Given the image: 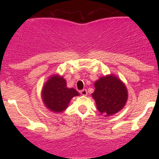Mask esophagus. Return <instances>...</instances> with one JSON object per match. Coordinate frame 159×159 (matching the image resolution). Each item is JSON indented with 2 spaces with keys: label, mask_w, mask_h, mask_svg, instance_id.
<instances>
[{
  "label": "esophagus",
  "mask_w": 159,
  "mask_h": 159,
  "mask_svg": "<svg viewBox=\"0 0 159 159\" xmlns=\"http://www.w3.org/2000/svg\"><path fill=\"white\" fill-rule=\"evenodd\" d=\"M80 93H81V94L82 95V96H87V90H85V89L81 90V92Z\"/></svg>",
  "instance_id": "1"
}]
</instances>
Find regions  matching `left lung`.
Listing matches in <instances>:
<instances>
[{
	"mask_svg": "<svg viewBox=\"0 0 159 159\" xmlns=\"http://www.w3.org/2000/svg\"><path fill=\"white\" fill-rule=\"evenodd\" d=\"M92 93L96 107L105 116L119 112L125 106L128 99V91L121 80L114 75L101 77L94 84Z\"/></svg>",
	"mask_w": 159,
	"mask_h": 159,
	"instance_id": "obj_1",
	"label": "left lung"
}]
</instances>
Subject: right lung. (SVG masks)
I'll return each instance as SVG.
<instances>
[{"instance_id": "obj_1", "label": "right lung", "mask_w": 159, "mask_h": 159, "mask_svg": "<svg viewBox=\"0 0 159 159\" xmlns=\"http://www.w3.org/2000/svg\"><path fill=\"white\" fill-rule=\"evenodd\" d=\"M78 95V92L74 88H68L66 80L58 75L49 78L42 91V98L45 107L56 113L66 110L70 100Z\"/></svg>"}]
</instances>
